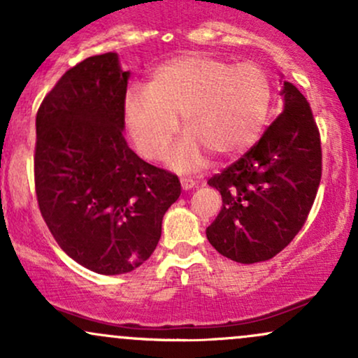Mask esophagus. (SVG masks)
Returning <instances> with one entry per match:
<instances>
[{
	"mask_svg": "<svg viewBox=\"0 0 358 358\" xmlns=\"http://www.w3.org/2000/svg\"><path fill=\"white\" fill-rule=\"evenodd\" d=\"M196 185V180L195 178H190V176H183L182 178V187L183 190H190V188H193Z\"/></svg>",
	"mask_w": 358,
	"mask_h": 358,
	"instance_id": "obj_1",
	"label": "esophagus"
}]
</instances>
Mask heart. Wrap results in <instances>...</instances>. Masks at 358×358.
I'll return each instance as SVG.
<instances>
[{
	"instance_id": "b5f03b06",
	"label": "heart",
	"mask_w": 358,
	"mask_h": 358,
	"mask_svg": "<svg viewBox=\"0 0 358 358\" xmlns=\"http://www.w3.org/2000/svg\"><path fill=\"white\" fill-rule=\"evenodd\" d=\"M271 101V79L257 65L190 53L156 67L150 84L127 89L124 122L138 153L159 159L182 113L187 133L168 158L176 168L193 170L208 150L232 156L252 145L268 121Z\"/></svg>"
}]
</instances>
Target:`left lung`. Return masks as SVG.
<instances>
[{"mask_svg":"<svg viewBox=\"0 0 358 358\" xmlns=\"http://www.w3.org/2000/svg\"><path fill=\"white\" fill-rule=\"evenodd\" d=\"M285 110L242 158L208 185L222 208L207 239L222 256L242 264L268 261L301 231L322 180V141L310 102L282 84Z\"/></svg>","mask_w":358,"mask_h":358,"instance_id":"8db88e82","label":"left lung"}]
</instances>
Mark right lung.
<instances>
[{
  "label": "right lung",
  "mask_w": 358,
  "mask_h": 358,
  "mask_svg": "<svg viewBox=\"0 0 358 358\" xmlns=\"http://www.w3.org/2000/svg\"><path fill=\"white\" fill-rule=\"evenodd\" d=\"M127 77L116 53L89 57L36 113L35 192L45 224L67 256L106 276L153 254L182 192L178 176L139 158L122 136Z\"/></svg>",
  "instance_id": "right-lung-1"
}]
</instances>
